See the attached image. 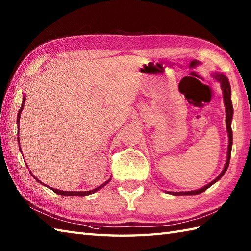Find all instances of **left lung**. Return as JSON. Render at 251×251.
<instances>
[{
    "label": "left lung",
    "instance_id": "8db88e82",
    "mask_svg": "<svg viewBox=\"0 0 251 251\" xmlns=\"http://www.w3.org/2000/svg\"><path fill=\"white\" fill-rule=\"evenodd\" d=\"M211 76L214 79H216L217 82H219L221 85V89L223 93V101H225V105H226V131H227V136H228V146H227V152H226V165L223 167L222 172L218 177L212 180L210 183L206 184L202 188L195 190V191H188V192H169L166 191V193H169L172 195H196V194H201L202 192H205L207 189H209L212 184H215L217 181H219L222 176L226 174V169L228 167V164H230V158H231V151H232V145H233V132H232V119H233V104H232V100H231V85L230 82H228L227 77L220 72H214L211 73Z\"/></svg>",
    "mask_w": 251,
    "mask_h": 251
}]
</instances>
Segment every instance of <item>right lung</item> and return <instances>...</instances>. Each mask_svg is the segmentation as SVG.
<instances>
[{
    "instance_id": "add662e5",
    "label": "right lung",
    "mask_w": 251,
    "mask_h": 251,
    "mask_svg": "<svg viewBox=\"0 0 251 251\" xmlns=\"http://www.w3.org/2000/svg\"><path fill=\"white\" fill-rule=\"evenodd\" d=\"M25 95H24V98H23V103H21V106H20V109H19V111H18V115H17V125H18V127H19V121H20V115H21V111H23V109H24V105H25ZM18 131H19V129H18ZM18 139V145H19V150H20V152H21V154H23V151H21V148H20V142H19V138H17ZM28 167V166H26ZM30 172V170H29ZM30 174L32 175V177H33L37 182L39 183H41L42 185H45L43 182H41V181L37 179L35 176L32 174L31 172H30ZM111 181V178L109 179V180H106L104 183H102L101 185H99L98 188H96V189H94V190H90V191H61V190H57V189H54V188H50V186H47V185H45V186H47V188L49 189H50V190H52L55 192V193H57V194H59V195H63V196H86V195H89V194H93V193H95V192H97V191H99L100 189H102L104 185H106L108 184L109 182Z\"/></svg>"
}]
</instances>
